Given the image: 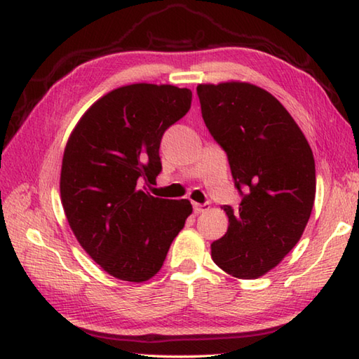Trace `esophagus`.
<instances>
[{"mask_svg": "<svg viewBox=\"0 0 359 359\" xmlns=\"http://www.w3.org/2000/svg\"><path fill=\"white\" fill-rule=\"evenodd\" d=\"M193 208H194V212H197V215H199V212H203V211L210 210V202H205V203H193Z\"/></svg>", "mask_w": 359, "mask_h": 359, "instance_id": "34e87169", "label": "esophagus"}]
</instances>
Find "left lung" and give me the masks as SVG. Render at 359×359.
Returning a JSON list of instances; mask_svg holds the SVG:
<instances>
[{
    "instance_id": "1",
    "label": "left lung",
    "mask_w": 359,
    "mask_h": 359,
    "mask_svg": "<svg viewBox=\"0 0 359 359\" xmlns=\"http://www.w3.org/2000/svg\"><path fill=\"white\" fill-rule=\"evenodd\" d=\"M197 95L242 196L238 208L224 205L230 225L211 243V257L234 278L256 279L274 269L306 230L316 194L313 152L288 111L261 88L239 81L199 85Z\"/></svg>"
}]
</instances>
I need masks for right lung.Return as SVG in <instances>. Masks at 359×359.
Wrapping results in <instances>:
<instances>
[{
    "label": "right lung",
    "mask_w": 359,
    "mask_h": 359,
    "mask_svg": "<svg viewBox=\"0 0 359 359\" xmlns=\"http://www.w3.org/2000/svg\"><path fill=\"white\" fill-rule=\"evenodd\" d=\"M191 100V90L171 85L114 89L90 106L67 140L60 177L67 222L114 278L154 276L193 212L187 199H158L147 191L162 171V137Z\"/></svg>",
    "instance_id": "obj_1"
}]
</instances>
